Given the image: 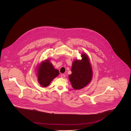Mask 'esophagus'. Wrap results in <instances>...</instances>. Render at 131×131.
Instances as JSON below:
<instances>
[{"label": "esophagus", "instance_id": "esophagus-1", "mask_svg": "<svg viewBox=\"0 0 131 131\" xmlns=\"http://www.w3.org/2000/svg\"><path fill=\"white\" fill-rule=\"evenodd\" d=\"M60 77H61V78H64L65 77V75H64V74H62V75H61Z\"/></svg>", "mask_w": 131, "mask_h": 131}]
</instances>
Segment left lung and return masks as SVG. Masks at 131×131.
<instances>
[{"label": "left lung", "instance_id": "left-lung-1", "mask_svg": "<svg viewBox=\"0 0 131 131\" xmlns=\"http://www.w3.org/2000/svg\"><path fill=\"white\" fill-rule=\"evenodd\" d=\"M81 60H75L72 64V74L69 75L72 87L75 90L86 86L92 78V69L88 57L85 53L81 55Z\"/></svg>", "mask_w": 131, "mask_h": 131}]
</instances>
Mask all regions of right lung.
<instances>
[{"instance_id": "right-lung-1", "label": "right lung", "mask_w": 131, "mask_h": 131, "mask_svg": "<svg viewBox=\"0 0 131 131\" xmlns=\"http://www.w3.org/2000/svg\"><path fill=\"white\" fill-rule=\"evenodd\" d=\"M59 73V71L54 68L48 60L44 61L38 68V80L39 84L43 87L48 86Z\"/></svg>"}]
</instances>
